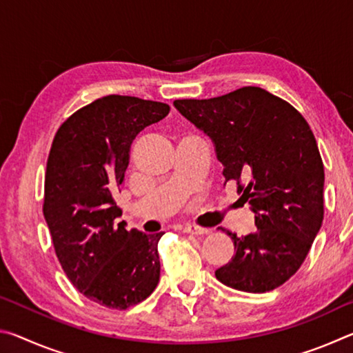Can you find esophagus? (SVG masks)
<instances>
[{
  "instance_id": "1",
  "label": "esophagus",
  "mask_w": 353,
  "mask_h": 353,
  "mask_svg": "<svg viewBox=\"0 0 353 353\" xmlns=\"http://www.w3.org/2000/svg\"><path fill=\"white\" fill-rule=\"evenodd\" d=\"M183 232H187V234H191V235H205L210 230L204 229V227H201L198 224H185Z\"/></svg>"
}]
</instances>
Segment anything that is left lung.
<instances>
[{
    "label": "left lung",
    "instance_id": "left-lung-1",
    "mask_svg": "<svg viewBox=\"0 0 353 353\" xmlns=\"http://www.w3.org/2000/svg\"><path fill=\"white\" fill-rule=\"evenodd\" d=\"M176 109L214 143L225 182L255 213L256 230L214 271L221 283L266 292L294 276L324 219V163L301 113L260 87L210 99H176Z\"/></svg>",
    "mask_w": 353,
    "mask_h": 353
}]
</instances>
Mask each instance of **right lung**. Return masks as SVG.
Masks as SVG:
<instances>
[{
  "label": "right lung",
  "instance_id": "obj_1",
  "mask_svg": "<svg viewBox=\"0 0 353 353\" xmlns=\"http://www.w3.org/2000/svg\"><path fill=\"white\" fill-rule=\"evenodd\" d=\"M168 112L157 101L99 98L65 119L48 155L43 214L59 263L76 290L107 308L137 305L160 280L163 232L117 224L123 212L115 194L135 137Z\"/></svg>",
  "mask_w": 353,
  "mask_h": 353
}]
</instances>
